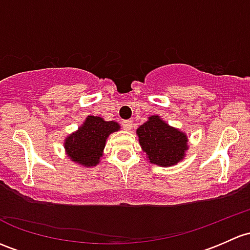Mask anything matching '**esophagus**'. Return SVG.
<instances>
[{"label":"esophagus","instance_id":"34e87169","mask_svg":"<svg viewBox=\"0 0 250 250\" xmlns=\"http://www.w3.org/2000/svg\"><path fill=\"white\" fill-rule=\"evenodd\" d=\"M122 127L125 128V130H130L133 128V121L132 120L123 121V122H122Z\"/></svg>","mask_w":250,"mask_h":250}]
</instances>
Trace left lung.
Segmentation results:
<instances>
[{
  "label": "left lung",
  "mask_w": 250,
  "mask_h": 250,
  "mask_svg": "<svg viewBox=\"0 0 250 250\" xmlns=\"http://www.w3.org/2000/svg\"><path fill=\"white\" fill-rule=\"evenodd\" d=\"M139 144L147 159L158 167H173L185 159L188 151L187 134L167 125L159 115H152L136 129Z\"/></svg>",
  "instance_id": "1"
}]
</instances>
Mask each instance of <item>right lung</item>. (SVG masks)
Returning a JSON list of instances; mask_svg holds the SVG:
<instances>
[{
	"label": "right lung",
	"mask_w": 250,
	"mask_h": 250,
	"mask_svg": "<svg viewBox=\"0 0 250 250\" xmlns=\"http://www.w3.org/2000/svg\"><path fill=\"white\" fill-rule=\"evenodd\" d=\"M121 125L115 121H105L99 116H87L77 132L64 139L65 154L75 164L85 167H97L103 156L110 134L118 132Z\"/></svg>",
	"instance_id": "right-lung-1"
}]
</instances>
